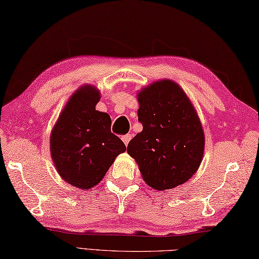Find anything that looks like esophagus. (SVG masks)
<instances>
[{
    "label": "esophagus",
    "instance_id": "obj_1",
    "mask_svg": "<svg viewBox=\"0 0 259 259\" xmlns=\"http://www.w3.org/2000/svg\"><path fill=\"white\" fill-rule=\"evenodd\" d=\"M131 138H133V136H131L130 134H128V135H124V136L122 137V141L124 142V145H125V146H128V144H129V141L131 140Z\"/></svg>",
    "mask_w": 259,
    "mask_h": 259
}]
</instances>
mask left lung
Returning a JSON list of instances; mask_svg holds the SVG:
<instances>
[{"instance_id": "8db88e82", "label": "left lung", "mask_w": 259, "mask_h": 259, "mask_svg": "<svg viewBox=\"0 0 259 259\" xmlns=\"http://www.w3.org/2000/svg\"><path fill=\"white\" fill-rule=\"evenodd\" d=\"M138 102L142 131L126 151L152 188L185 184L199 168L205 149L202 125L189 98L176 82L160 80L141 89Z\"/></svg>"}]
</instances>
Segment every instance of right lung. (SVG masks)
I'll use <instances>...</instances> for the list:
<instances>
[{"label": "right lung", "instance_id": "1", "mask_svg": "<svg viewBox=\"0 0 259 259\" xmlns=\"http://www.w3.org/2000/svg\"><path fill=\"white\" fill-rule=\"evenodd\" d=\"M99 100L96 87L82 85L65 104L50 138L57 171L83 190L100 183L115 157L125 151L123 142L110 130V115L96 110Z\"/></svg>", "mask_w": 259, "mask_h": 259}]
</instances>
